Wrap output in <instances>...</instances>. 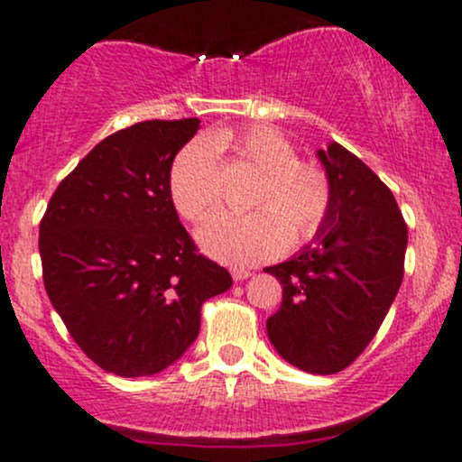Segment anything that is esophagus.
Returning a JSON list of instances; mask_svg holds the SVG:
<instances>
[{
  "mask_svg": "<svg viewBox=\"0 0 462 462\" xmlns=\"http://www.w3.org/2000/svg\"><path fill=\"white\" fill-rule=\"evenodd\" d=\"M252 272L249 269H232V278H235V282H241V280H247Z\"/></svg>",
  "mask_w": 462,
  "mask_h": 462,
  "instance_id": "esophagus-1",
  "label": "esophagus"
}]
</instances>
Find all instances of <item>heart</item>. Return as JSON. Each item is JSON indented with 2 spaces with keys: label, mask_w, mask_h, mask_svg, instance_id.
<instances>
[{
  "label": "heart",
  "mask_w": 462,
  "mask_h": 462,
  "mask_svg": "<svg viewBox=\"0 0 462 462\" xmlns=\"http://www.w3.org/2000/svg\"><path fill=\"white\" fill-rule=\"evenodd\" d=\"M232 150L264 171L252 215H215L198 230L201 252L235 267L278 256L291 243L317 235L328 208L330 184L319 167L300 162L298 152L278 130H221L210 141H193L173 161L169 195L182 217L198 221L217 204V152Z\"/></svg>",
  "instance_id": "b5f03b06"
}]
</instances>
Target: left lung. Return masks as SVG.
Instances as JSON below:
<instances>
[{"label":"left lung","instance_id":"obj_1","mask_svg":"<svg viewBox=\"0 0 462 462\" xmlns=\"http://www.w3.org/2000/svg\"><path fill=\"white\" fill-rule=\"evenodd\" d=\"M317 158L330 208L309 245L264 269L282 284L267 334L286 363L330 375L383 326L404 278L408 227L389 187L352 152L332 141Z\"/></svg>","mask_w":462,"mask_h":462}]
</instances>
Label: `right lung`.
<instances>
[{
  "label": "right lung",
  "instance_id": "right-lung-1",
  "mask_svg": "<svg viewBox=\"0 0 462 462\" xmlns=\"http://www.w3.org/2000/svg\"><path fill=\"white\" fill-rule=\"evenodd\" d=\"M199 119L115 132L51 195L39 252L51 304L93 363L121 378L161 374L193 346L206 300L232 286L198 254L169 195Z\"/></svg>",
  "mask_w": 462,
  "mask_h": 462
}]
</instances>
